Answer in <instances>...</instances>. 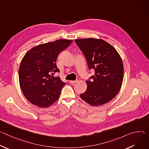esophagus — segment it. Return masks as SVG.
<instances>
[{"label": "esophagus", "mask_w": 149, "mask_h": 149, "mask_svg": "<svg viewBox=\"0 0 149 149\" xmlns=\"http://www.w3.org/2000/svg\"><path fill=\"white\" fill-rule=\"evenodd\" d=\"M77 82V80H75V81H70V83L71 84H74L75 83H76Z\"/></svg>", "instance_id": "esophagus-1"}]
</instances>
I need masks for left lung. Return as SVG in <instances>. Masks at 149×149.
<instances>
[{
	"label": "left lung",
	"instance_id": "8db88e82",
	"mask_svg": "<svg viewBox=\"0 0 149 149\" xmlns=\"http://www.w3.org/2000/svg\"><path fill=\"white\" fill-rule=\"evenodd\" d=\"M86 57L89 70L94 69L87 89L80 97L93 106L104 104L113 99L121 89L124 66L116 49L108 42L93 38L75 39Z\"/></svg>",
	"mask_w": 149,
	"mask_h": 149
}]
</instances>
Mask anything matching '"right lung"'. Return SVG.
I'll return each instance as SVG.
<instances>
[{"label":"right lung","mask_w":149,"mask_h":149,"mask_svg":"<svg viewBox=\"0 0 149 149\" xmlns=\"http://www.w3.org/2000/svg\"><path fill=\"white\" fill-rule=\"evenodd\" d=\"M71 42L70 39H58L40 44L31 48L22 58L19 69V85L32 104L48 107L59 98L66 83L52 75L59 72L56 65L58 54Z\"/></svg>","instance_id":"right-lung-1"}]
</instances>
